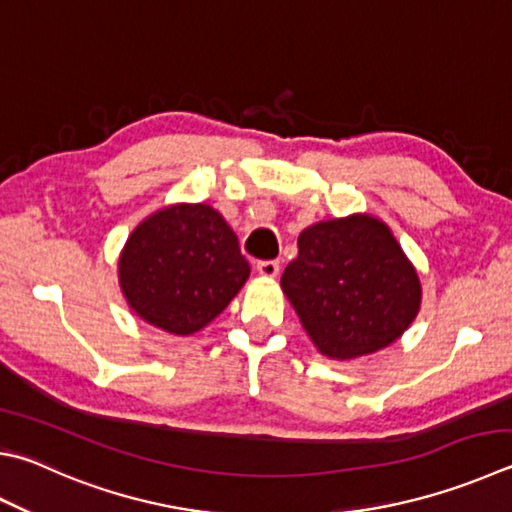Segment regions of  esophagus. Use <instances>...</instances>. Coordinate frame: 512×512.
<instances>
[{"mask_svg": "<svg viewBox=\"0 0 512 512\" xmlns=\"http://www.w3.org/2000/svg\"><path fill=\"white\" fill-rule=\"evenodd\" d=\"M257 273L262 277H277V273H280V262H275V259H268V262H257Z\"/></svg>", "mask_w": 512, "mask_h": 512, "instance_id": "esophagus-1", "label": "esophagus"}]
</instances>
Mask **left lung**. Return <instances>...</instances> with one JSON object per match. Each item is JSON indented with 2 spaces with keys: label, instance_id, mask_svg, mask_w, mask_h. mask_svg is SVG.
Listing matches in <instances>:
<instances>
[{
  "label": "left lung",
  "instance_id": "obj_1",
  "mask_svg": "<svg viewBox=\"0 0 512 512\" xmlns=\"http://www.w3.org/2000/svg\"><path fill=\"white\" fill-rule=\"evenodd\" d=\"M280 284L315 349L338 362L392 345L423 300L416 266L369 212L304 228Z\"/></svg>",
  "mask_w": 512,
  "mask_h": 512
}]
</instances>
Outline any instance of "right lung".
I'll use <instances>...</instances> for the list:
<instances>
[{
	"instance_id": "add662e5",
	"label": "right lung",
	"mask_w": 512,
	"mask_h": 512,
	"mask_svg": "<svg viewBox=\"0 0 512 512\" xmlns=\"http://www.w3.org/2000/svg\"><path fill=\"white\" fill-rule=\"evenodd\" d=\"M248 275L237 235L208 203H172L152 212L118 257V284L129 309L172 336L208 327Z\"/></svg>"
}]
</instances>
